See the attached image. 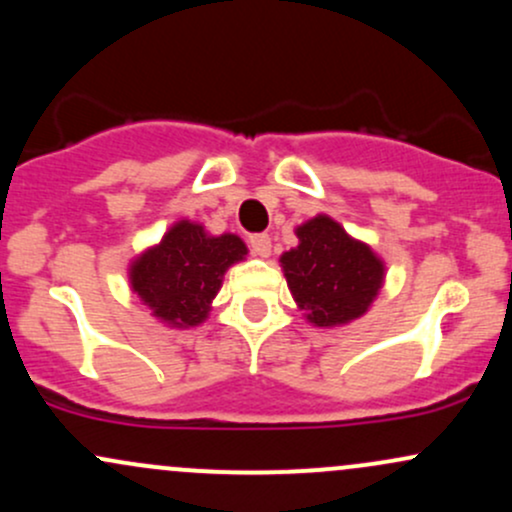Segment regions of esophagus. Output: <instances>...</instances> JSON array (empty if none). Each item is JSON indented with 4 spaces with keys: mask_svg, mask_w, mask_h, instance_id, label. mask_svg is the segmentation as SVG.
<instances>
[{
    "mask_svg": "<svg viewBox=\"0 0 512 512\" xmlns=\"http://www.w3.org/2000/svg\"><path fill=\"white\" fill-rule=\"evenodd\" d=\"M250 250L255 252L257 257H269L272 255V238L267 236V233H255V236H250Z\"/></svg>",
    "mask_w": 512,
    "mask_h": 512,
    "instance_id": "esophagus-1",
    "label": "esophagus"
}]
</instances>
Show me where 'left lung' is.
<instances>
[{"label":"left lung","mask_w":512,"mask_h":512,"mask_svg":"<svg viewBox=\"0 0 512 512\" xmlns=\"http://www.w3.org/2000/svg\"><path fill=\"white\" fill-rule=\"evenodd\" d=\"M298 245L281 255L286 284L305 320L342 327L368 313L385 284V262L342 223L317 214L296 228Z\"/></svg>","instance_id":"left-lung-1"}]
</instances>
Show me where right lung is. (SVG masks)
Segmentation results:
<instances>
[{
  "instance_id": "obj_1",
  "label": "right lung",
  "mask_w": 512,
  "mask_h": 512,
  "mask_svg": "<svg viewBox=\"0 0 512 512\" xmlns=\"http://www.w3.org/2000/svg\"><path fill=\"white\" fill-rule=\"evenodd\" d=\"M245 255L248 248L236 233L211 236L202 223L180 219L161 243L129 262V286L158 322L187 330L207 320L223 274Z\"/></svg>"
}]
</instances>
